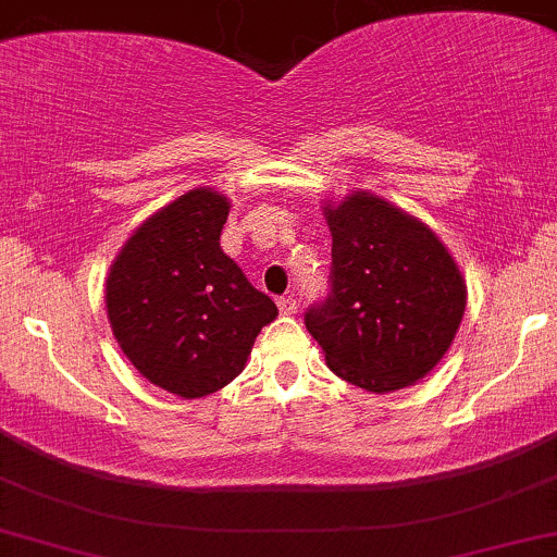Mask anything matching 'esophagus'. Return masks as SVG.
Segmentation results:
<instances>
[{
  "label": "esophagus",
  "instance_id": "obj_1",
  "mask_svg": "<svg viewBox=\"0 0 557 557\" xmlns=\"http://www.w3.org/2000/svg\"><path fill=\"white\" fill-rule=\"evenodd\" d=\"M277 307H280V311H283V314H296L298 304H296V298H293V296H280Z\"/></svg>",
  "mask_w": 557,
  "mask_h": 557
}]
</instances>
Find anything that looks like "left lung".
Listing matches in <instances>:
<instances>
[{
	"mask_svg": "<svg viewBox=\"0 0 557 557\" xmlns=\"http://www.w3.org/2000/svg\"><path fill=\"white\" fill-rule=\"evenodd\" d=\"M333 232L327 296L304 314L327 368L386 394L431 372L466 314V283L423 222L359 193L325 209Z\"/></svg>",
	"mask_w": 557,
	"mask_h": 557,
	"instance_id": "obj_1",
	"label": "left lung"
}]
</instances>
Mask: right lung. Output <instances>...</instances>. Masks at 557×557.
Listing matches in <instances>:
<instances>
[{"mask_svg":"<svg viewBox=\"0 0 557 557\" xmlns=\"http://www.w3.org/2000/svg\"><path fill=\"white\" fill-rule=\"evenodd\" d=\"M227 213L211 189L182 195L126 240L106 283L110 327L129 362L185 399L235 381L277 317L219 246Z\"/></svg>","mask_w":557,"mask_h":557,"instance_id":"1","label":"right lung"}]
</instances>
